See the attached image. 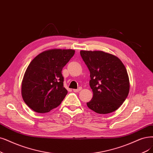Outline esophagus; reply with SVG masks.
Wrapping results in <instances>:
<instances>
[{"label": "esophagus", "mask_w": 153, "mask_h": 153, "mask_svg": "<svg viewBox=\"0 0 153 153\" xmlns=\"http://www.w3.org/2000/svg\"><path fill=\"white\" fill-rule=\"evenodd\" d=\"M81 90V88H79L78 89H73V91L77 93V92H79Z\"/></svg>", "instance_id": "34e87169"}]
</instances>
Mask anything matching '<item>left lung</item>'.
<instances>
[{"instance_id": "8db88e82", "label": "left lung", "mask_w": 153, "mask_h": 153, "mask_svg": "<svg viewBox=\"0 0 153 153\" xmlns=\"http://www.w3.org/2000/svg\"><path fill=\"white\" fill-rule=\"evenodd\" d=\"M80 54L90 72L89 86L93 93L88 107L99 114L117 110L129 93L126 67L117 56L103 51L81 50Z\"/></svg>"}]
</instances>
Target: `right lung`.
Masks as SVG:
<instances>
[{"label":"right lung","instance_id":"right-lung-1","mask_svg":"<svg viewBox=\"0 0 153 153\" xmlns=\"http://www.w3.org/2000/svg\"><path fill=\"white\" fill-rule=\"evenodd\" d=\"M74 53L72 49H51L30 62L22 79L21 94L33 111L44 114L60 105L67 94L62 70Z\"/></svg>","mask_w":153,"mask_h":153}]
</instances>
